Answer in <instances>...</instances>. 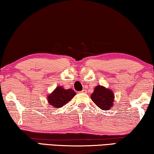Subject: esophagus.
<instances>
[{
    "label": "esophagus",
    "mask_w": 154,
    "mask_h": 154,
    "mask_svg": "<svg viewBox=\"0 0 154 154\" xmlns=\"http://www.w3.org/2000/svg\"><path fill=\"white\" fill-rule=\"evenodd\" d=\"M82 93H86V90H82Z\"/></svg>",
    "instance_id": "34e87169"
}]
</instances>
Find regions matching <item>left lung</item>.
Listing matches in <instances>:
<instances>
[{
    "label": "left lung",
    "instance_id": "8db88e82",
    "mask_svg": "<svg viewBox=\"0 0 154 154\" xmlns=\"http://www.w3.org/2000/svg\"><path fill=\"white\" fill-rule=\"evenodd\" d=\"M115 95L111 89L98 85L94 89L91 98L93 102L102 110H109L113 107Z\"/></svg>",
    "mask_w": 154,
    "mask_h": 154
}]
</instances>
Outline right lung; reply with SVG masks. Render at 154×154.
Returning <instances> with one entry per match:
<instances>
[{"label": "right lung", "mask_w": 154, "mask_h": 154, "mask_svg": "<svg viewBox=\"0 0 154 154\" xmlns=\"http://www.w3.org/2000/svg\"><path fill=\"white\" fill-rule=\"evenodd\" d=\"M76 95L72 89H64L62 86H58L48 96V102L55 109H59L70 102Z\"/></svg>", "instance_id": "add662e5"}]
</instances>
